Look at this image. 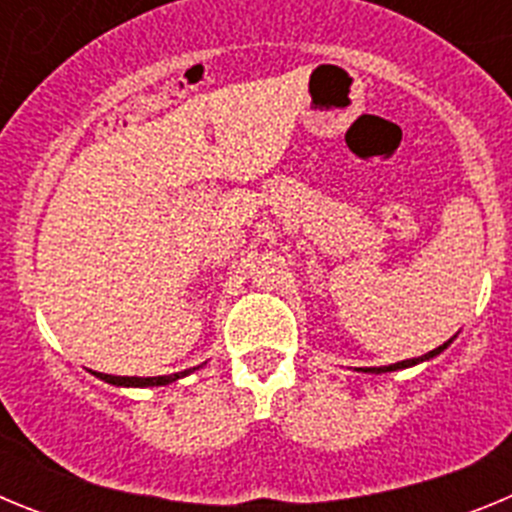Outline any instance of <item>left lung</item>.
Here are the masks:
<instances>
[{
    "instance_id": "8db88e82",
    "label": "left lung",
    "mask_w": 512,
    "mask_h": 512,
    "mask_svg": "<svg viewBox=\"0 0 512 512\" xmlns=\"http://www.w3.org/2000/svg\"><path fill=\"white\" fill-rule=\"evenodd\" d=\"M454 338H456V336H454ZM454 338H449V341L443 343V346L433 348V351H428V354L418 356V359L397 361V364H390V366H361V369H356V372H364V374H387V372H400V369H410V366H415V364H423V361L436 359V356L441 354L443 348H449V346H451V341H454Z\"/></svg>"
}]
</instances>
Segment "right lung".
Listing matches in <instances>:
<instances>
[{
    "instance_id": "right-lung-1",
    "label": "right lung",
    "mask_w": 512,
    "mask_h": 512,
    "mask_svg": "<svg viewBox=\"0 0 512 512\" xmlns=\"http://www.w3.org/2000/svg\"><path fill=\"white\" fill-rule=\"evenodd\" d=\"M197 369H200V366L184 369V372H176V374H166V377H112V374H102V372H92V374L97 379H102V382L115 384V387H166V384L179 382V379L197 372Z\"/></svg>"
}]
</instances>
